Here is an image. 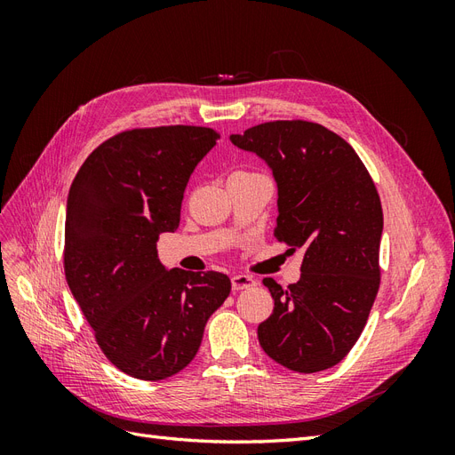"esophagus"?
<instances>
[{
    "instance_id": "obj_1",
    "label": "esophagus",
    "mask_w": 455,
    "mask_h": 455,
    "mask_svg": "<svg viewBox=\"0 0 455 455\" xmlns=\"http://www.w3.org/2000/svg\"><path fill=\"white\" fill-rule=\"evenodd\" d=\"M254 284H256V281L252 277H249V275H233L231 277L233 291H244V288H251Z\"/></svg>"
}]
</instances>
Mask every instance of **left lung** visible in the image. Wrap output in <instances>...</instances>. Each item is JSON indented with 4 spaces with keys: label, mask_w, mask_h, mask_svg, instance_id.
<instances>
[{
    "label": "left lung",
    "mask_w": 455,
    "mask_h": 455,
    "mask_svg": "<svg viewBox=\"0 0 455 455\" xmlns=\"http://www.w3.org/2000/svg\"><path fill=\"white\" fill-rule=\"evenodd\" d=\"M267 163L279 189L275 237L304 251L301 277L281 288L258 339L275 363L313 374L343 361L359 339L379 288L383 211L355 149L319 123L269 121L231 134Z\"/></svg>",
    "instance_id": "8db88e82"
}]
</instances>
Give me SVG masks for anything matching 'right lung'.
I'll return each instance as SVG.
<instances>
[{
    "label": "right lung",
    "mask_w": 455,
    "mask_h": 455,
    "mask_svg": "<svg viewBox=\"0 0 455 455\" xmlns=\"http://www.w3.org/2000/svg\"><path fill=\"white\" fill-rule=\"evenodd\" d=\"M220 140L209 127L132 129L81 164L66 206L64 273L108 361L146 381L178 374L231 292L218 271H167L157 239L180 224L184 189Z\"/></svg>",
    "instance_id": "right-lung-1"
}]
</instances>
